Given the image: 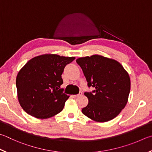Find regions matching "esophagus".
Listing matches in <instances>:
<instances>
[{
  "instance_id": "esophagus-1",
  "label": "esophagus",
  "mask_w": 152,
  "mask_h": 152,
  "mask_svg": "<svg viewBox=\"0 0 152 152\" xmlns=\"http://www.w3.org/2000/svg\"><path fill=\"white\" fill-rule=\"evenodd\" d=\"M82 94V92H80L78 94H76V95H72V96L74 98H77V97H78V96H81Z\"/></svg>"
}]
</instances>
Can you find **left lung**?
Segmentation results:
<instances>
[{"label":"left lung","instance_id":"left-lung-1","mask_svg":"<svg viewBox=\"0 0 152 152\" xmlns=\"http://www.w3.org/2000/svg\"><path fill=\"white\" fill-rule=\"evenodd\" d=\"M88 86L95 88L85 92L88 104L82 112L94 121L106 122L114 119L125 107L130 92V78L119 62L100 55L79 58Z\"/></svg>","mask_w":152,"mask_h":152}]
</instances>
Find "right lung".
Here are the masks:
<instances>
[{
	"label": "right lung",
	"instance_id": "add662e5",
	"mask_svg": "<svg viewBox=\"0 0 152 152\" xmlns=\"http://www.w3.org/2000/svg\"><path fill=\"white\" fill-rule=\"evenodd\" d=\"M75 57L46 54L30 59L18 72L16 85L19 103L27 114L46 119L58 114L69 96L63 93L62 74Z\"/></svg>",
	"mask_w": 152,
	"mask_h": 152
}]
</instances>
